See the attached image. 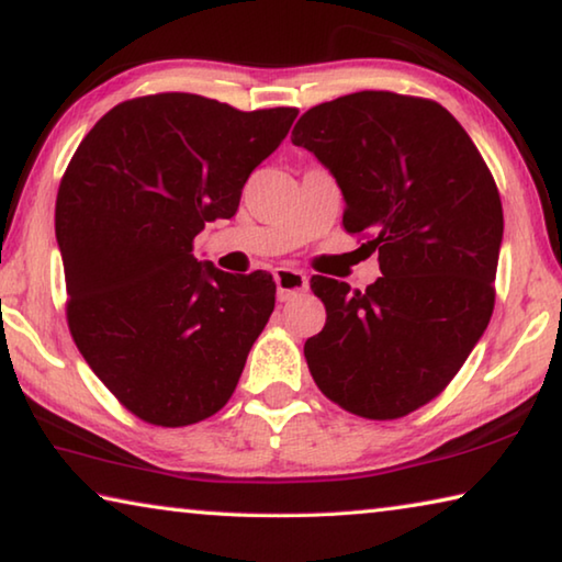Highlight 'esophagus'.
I'll use <instances>...</instances> for the list:
<instances>
[{
    "label": "esophagus",
    "instance_id": "esophagus-1",
    "mask_svg": "<svg viewBox=\"0 0 562 562\" xmlns=\"http://www.w3.org/2000/svg\"><path fill=\"white\" fill-rule=\"evenodd\" d=\"M274 284H278V297L280 302L294 300L297 294L310 290V280L302 270H292V268H278L274 270Z\"/></svg>",
    "mask_w": 562,
    "mask_h": 562
}]
</instances>
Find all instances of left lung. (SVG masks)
<instances>
[{
	"instance_id": "left-lung-1",
	"label": "left lung",
	"mask_w": 562,
	"mask_h": 562,
	"mask_svg": "<svg viewBox=\"0 0 562 562\" xmlns=\"http://www.w3.org/2000/svg\"><path fill=\"white\" fill-rule=\"evenodd\" d=\"M292 144L312 150L345 195L341 225L379 250L364 292L312 278L327 322L304 341L319 392L386 422L449 386L488 327L503 240L486 160L441 103L357 91L310 109Z\"/></svg>"
}]
</instances>
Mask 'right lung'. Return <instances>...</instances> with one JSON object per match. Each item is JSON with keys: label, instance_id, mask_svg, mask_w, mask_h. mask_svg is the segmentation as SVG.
Returning a JSON list of instances; mask_svg holds the SVG:
<instances>
[{"label": "right lung", "instance_id": "obj_1", "mask_svg": "<svg viewBox=\"0 0 562 562\" xmlns=\"http://www.w3.org/2000/svg\"><path fill=\"white\" fill-rule=\"evenodd\" d=\"M297 109L237 111L198 93L113 106L56 195L66 319L109 392L154 426H188L233 396L274 310L268 272L198 262L195 235L233 217Z\"/></svg>", "mask_w": 562, "mask_h": 562}]
</instances>
